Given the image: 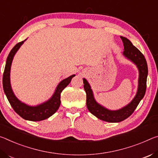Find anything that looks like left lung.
Returning <instances> with one entry per match:
<instances>
[{"label": "left lung", "mask_w": 158, "mask_h": 158, "mask_svg": "<svg viewBox=\"0 0 158 158\" xmlns=\"http://www.w3.org/2000/svg\"><path fill=\"white\" fill-rule=\"evenodd\" d=\"M124 45L123 55L137 66L139 71V87L136 95L130 103L118 110H109L96 102L92 91L87 81L83 79L84 89L87 94V107L92 114L100 120L108 123H119L123 121L132 114L139 102L143 99L146 90V81L148 76V65L144 56L127 38L121 36Z\"/></svg>", "instance_id": "obj_1"}]
</instances>
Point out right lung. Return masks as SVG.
I'll return each mask as SVG.
<instances>
[{"instance_id":"obj_1","label":"right lung","mask_w":158,"mask_h":158,"mask_svg":"<svg viewBox=\"0 0 158 158\" xmlns=\"http://www.w3.org/2000/svg\"><path fill=\"white\" fill-rule=\"evenodd\" d=\"M24 41L25 40L18 43L9 53L6 60L3 76H2V86H3L5 94H6L10 105L18 115L27 120L40 121L50 118L59 109L61 104V93L70 83L75 75H72L67 78L63 80L56 87V91L52 97L47 102L34 107L28 106L24 104V103L21 102L15 96L11 86H10V72L12 59H13L15 53L19 50L20 46L22 45Z\"/></svg>"}]
</instances>
